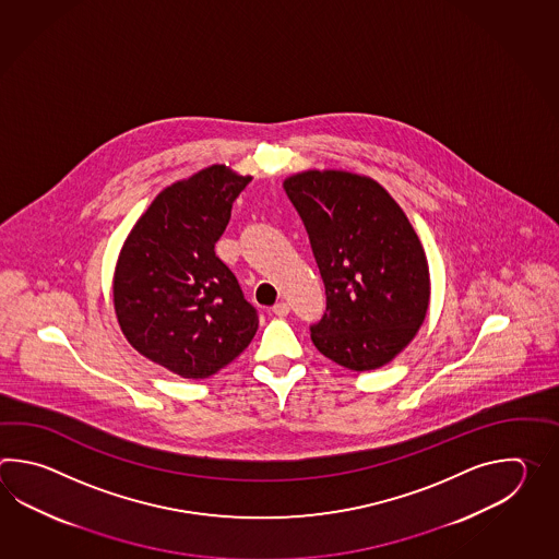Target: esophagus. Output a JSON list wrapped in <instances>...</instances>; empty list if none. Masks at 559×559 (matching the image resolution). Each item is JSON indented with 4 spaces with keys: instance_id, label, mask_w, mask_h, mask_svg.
<instances>
[{
    "instance_id": "esophagus-1",
    "label": "esophagus",
    "mask_w": 559,
    "mask_h": 559,
    "mask_svg": "<svg viewBox=\"0 0 559 559\" xmlns=\"http://www.w3.org/2000/svg\"><path fill=\"white\" fill-rule=\"evenodd\" d=\"M272 311H274L277 318H285V316L289 313V306H287L285 301H280V304H275L274 308H272Z\"/></svg>"
}]
</instances>
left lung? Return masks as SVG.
<instances>
[{"instance_id":"1","label":"left lung","mask_w":559,"mask_h":559,"mask_svg":"<svg viewBox=\"0 0 559 559\" xmlns=\"http://www.w3.org/2000/svg\"><path fill=\"white\" fill-rule=\"evenodd\" d=\"M325 285L311 342L337 366L381 368L414 340L429 304L428 260L404 210L378 181L309 169L284 181Z\"/></svg>"}]
</instances>
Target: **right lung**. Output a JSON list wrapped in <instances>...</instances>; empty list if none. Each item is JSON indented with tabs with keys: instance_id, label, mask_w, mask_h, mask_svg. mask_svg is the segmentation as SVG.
<instances>
[{
	"instance_id": "obj_1",
	"label": "right lung",
	"mask_w": 559,
	"mask_h": 559,
	"mask_svg": "<svg viewBox=\"0 0 559 559\" xmlns=\"http://www.w3.org/2000/svg\"><path fill=\"white\" fill-rule=\"evenodd\" d=\"M250 181L212 166L169 186L119 251L114 308L121 332L142 356L188 380L214 376L258 332V309L214 250Z\"/></svg>"
}]
</instances>
